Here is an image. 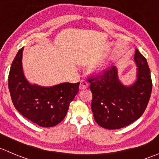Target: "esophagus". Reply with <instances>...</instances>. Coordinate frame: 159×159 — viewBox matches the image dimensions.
Segmentation results:
<instances>
[{
    "instance_id": "obj_1",
    "label": "esophagus",
    "mask_w": 159,
    "mask_h": 159,
    "mask_svg": "<svg viewBox=\"0 0 159 159\" xmlns=\"http://www.w3.org/2000/svg\"><path fill=\"white\" fill-rule=\"evenodd\" d=\"M88 86H89V83L87 82L86 81L84 80H81V82H80V89H87Z\"/></svg>"
}]
</instances>
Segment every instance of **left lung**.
I'll list each match as a JSON object with an SVG mask.
<instances>
[{
  "label": "left lung",
  "mask_w": 159,
  "mask_h": 159,
  "mask_svg": "<svg viewBox=\"0 0 159 159\" xmlns=\"http://www.w3.org/2000/svg\"><path fill=\"white\" fill-rule=\"evenodd\" d=\"M134 61L138 66L137 80L130 86L124 85L119 80L115 66L88 78L94 118L103 128L127 127L139 119L147 107L152 89L150 69L146 58L137 49Z\"/></svg>",
  "instance_id": "left-lung-1"
}]
</instances>
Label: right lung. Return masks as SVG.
<instances>
[{
  "label": "right lung",
  "mask_w": 159,
  "mask_h": 159,
  "mask_svg": "<svg viewBox=\"0 0 159 159\" xmlns=\"http://www.w3.org/2000/svg\"><path fill=\"white\" fill-rule=\"evenodd\" d=\"M23 47L15 56L8 75V88L15 109L25 118L43 127L56 126L66 116L80 82L61 83L51 87L31 84L21 65Z\"/></svg>",
  "instance_id": "obj_1"
}]
</instances>
